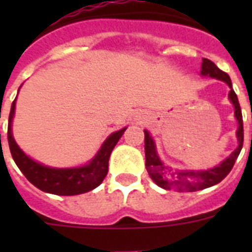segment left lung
Listing matches in <instances>:
<instances>
[{"label":"left lung","instance_id":"obj_1","mask_svg":"<svg viewBox=\"0 0 252 252\" xmlns=\"http://www.w3.org/2000/svg\"><path fill=\"white\" fill-rule=\"evenodd\" d=\"M200 74L204 77H211L216 80L223 81L227 86L230 87L229 91V99L234 106V116L238 123V128L235 132L238 146L233 150V153L227 158H225L220 165L208 170H180V168H172L170 166H165L161 161V158L157 153L156 142L152 138L148 130H144L145 133V166L149 172L150 178L157 186L165 189H174L178 192H195L204 189V188L212 187L215 184L220 183L225 176L230 172L235 163V159L238 158L243 146V120L242 111L239 106L237 94L231 87L230 77L221 69L216 66L215 63H212L208 59H203L201 64V72Z\"/></svg>","mask_w":252,"mask_h":252}]
</instances>
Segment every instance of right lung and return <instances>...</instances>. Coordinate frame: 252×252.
I'll return each mask as SVG.
<instances>
[{"label":"right lung","instance_id":"1","mask_svg":"<svg viewBox=\"0 0 252 252\" xmlns=\"http://www.w3.org/2000/svg\"><path fill=\"white\" fill-rule=\"evenodd\" d=\"M15 100L17 98L14 99L9 115L7 141L14 162L23 172V175L29 179L30 183H32L43 192L60 196L80 195L98 187L108 172V159L111 153L126 128L111 133L104 140L94 158H91L84 166L68 168L49 167L29 157L14 140L11 124L15 114Z\"/></svg>","mask_w":252,"mask_h":252}]
</instances>
